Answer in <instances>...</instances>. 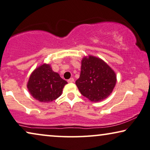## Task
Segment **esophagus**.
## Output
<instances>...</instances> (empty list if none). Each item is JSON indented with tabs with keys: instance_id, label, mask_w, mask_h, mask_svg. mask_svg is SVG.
<instances>
[{
	"instance_id": "obj_1",
	"label": "esophagus",
	"mask_w": 150,
	"mask_h": 150,
	"mask_svg": "<svg viewBox=\"0 0 150 150\" xmlns=\"http://www.w3.org/2000/svg\"><path fill=\"white\" fill-rule=\"evenodd\" d=\"M68 82L69 83H73V82H74V79L73 78H70V79H68Z\"/></svg>"
}]
</instances>
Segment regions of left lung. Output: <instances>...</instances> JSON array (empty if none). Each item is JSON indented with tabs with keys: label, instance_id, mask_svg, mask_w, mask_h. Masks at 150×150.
<instances>
[{
	"label": "left lung",
	"instance_id": "left-lung-1",
	"mask_svg": "<svg viewBox=\"0 0 150 150\" xmlns=\"http://www.w3.org/2000/svg\"><path fill=\"white\" fill-rule=\"evenodd\" d=\"M115 83V72L103 60L92 56L82 59L81 73L75 84L83 96L99 102L110 95Z\"/></svg>",
	"mask_w": 150,
	"mask_h": 150
}]
</instances>
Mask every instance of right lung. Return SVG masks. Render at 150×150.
<instances>
[{
	"label": "right lung",
	"mask_w": 150,
	"mask_h": 150,
	"mask_svg": "<svg viewBox=\"0 0 150 150\" xmlns=\"http://www.w3.org/2000/svg\"><path fill=\"white\" fill-rule=\"evenodd\" d=\"M67 82L54 72L50 64H43L31 73L27 88L34 98L42 103L52 102L58 98Z\"/></svg>",
	"instance_id": "obj_1"
}]
</instances>
